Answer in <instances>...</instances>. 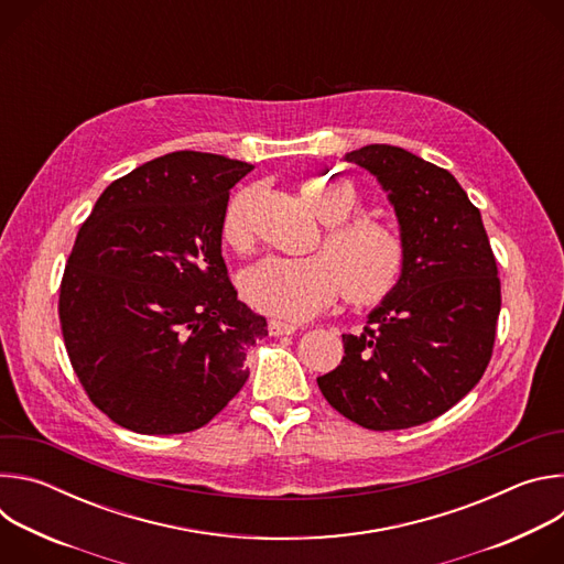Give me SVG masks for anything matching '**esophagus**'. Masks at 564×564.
Wrapping results in <instances>:
<instances>
[{
    "label": "esophagus",
    "instance_id": "1",
    "mask_svg": "<svg viewBox=\"0 0 564 564\" xmlns=\"http://www.w3.org/2000/svg\"><path fill=\"white\" fill-rule=\"evenodd\" d=\"M299 330V326L294 324H288V321H279V318H272L268 324V333L272 337H283V335H294Z\"/></svg>",
    "mask_w": 564,
    "mask_h": 564
}]
</instances>
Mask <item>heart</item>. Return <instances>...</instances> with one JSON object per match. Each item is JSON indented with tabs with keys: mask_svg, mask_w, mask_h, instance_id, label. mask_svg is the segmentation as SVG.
<instances>
[{
	"mask_svg": "<svg viewBox=\"0 0 564 564\" xmlns=\"http://www.w3.org/2000/svg\"><path fill=\"white\" fill-rule=\"evenodd\" d=\"M303 196L321 220L330 225L326 252L303 259L270 257L246 272L240 288L261 312L303 321L330 307L341 290L348 303L370 307L399 285L406 270V243L401 234L372 216H354L359 209L357 189L337 178H312ZM254 192H236L223 212L225 243L238 252L254 246Z\"/></svg>",
	"mask_w": 564,
	"mask_h": 564,
	"instance_id": "b5f03b06",
	"label": "heart"
}]
</instances>
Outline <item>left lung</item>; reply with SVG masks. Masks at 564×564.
Masks as SVG:
<instances>
[{
    "mask_svg": "<svg viewBox=\"0 0 564 564\" xmlns=\"http://www.w3.org/2000/svg\"><path fill=\"white\" fill-rule=\"evenodd\" d=\"M388 192L406 270L341 364L316 383L328 404L370 431L426 424L485 375L502 305L498 263L479 209L446 170L392 147L346 153Z\"/></svg>",
    "mask_w": 564,
    "mask_h": 564,
    "instance_id": "obj_1",
    "label": "left lung"
}]
</instances>
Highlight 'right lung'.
<instances>
[{
    "mask_svg": "<svg viewBox=\"0 0 564 564\" xmlns=\"http://www.w3.org/2000/svg\"><path fill=\"white\" fill-rule=\"evenodd\" d=\"M254 167L174 151L113 181L83 223L59 285L70 366L118 426L176 435L205 426L250 377L268 335L227 276L220 223Z\"/></svg>",
    "mask_w": 564,
    "mask_h": 564,
    "instance_id": "obj_1",
    "label": "right lung"
}]
</instances>
